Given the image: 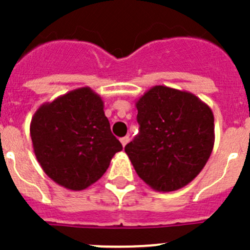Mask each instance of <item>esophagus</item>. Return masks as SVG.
Instances as JSON below:
<instances>
[{
  "instance_id": "34e87169",
  "label": "esophagus",
  "mask_w": 250,
  "mask_h": 250,
  "mask_svg": "<svg viewBox=\"0 0 250 250\" xmlns=\"http://www.w3.org/2000/svg\"><path fill=\"white\" fill-rule=\"evenodd\" d=\"M129 140H130L129 136H124V138L120 139V143H121V144H123V146H125V145H126L127 143H129Z\"/></svg>"
}]
</instances>
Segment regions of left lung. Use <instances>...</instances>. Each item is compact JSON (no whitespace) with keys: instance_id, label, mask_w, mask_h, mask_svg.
Here are the masks:
<instances>
[{"instance_id":"obj_1","label":"left lung","mask_w":250,"mask_h":250,"mask_svg":"<svg viewBox=\"0 0 250 250\" xmlns=\"http://www.w3.org/2000/svg\"><path fill=\"white\" fill-rule=\"evenodd\" d=\"M135 106L140 132L125 146L132 167L154 190L184 188L213 151V111L191 92L164 85L152 86Z\"/></svg>"}]
</instances>
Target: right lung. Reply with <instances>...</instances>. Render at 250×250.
Returning <instances> with one entry per match:
<instances>
[{
    "label": "right lung",
    "instance_id": "add662e5",
    "mask_svg": "<svg viewBox=\"0 0 250 250\" xmlns=\"http://www.w3.org/2000/svg\"><path fill=\"white\" fill-rule=\"evenodd\" d=\"M32 147L46 175L68 190H83L105 174L120 141L110 130L104 101L90 87L66 92L35 111Z\"/></svg>",
    "mask_w": 250,
    "mask_h": 250
}]
</instances>
